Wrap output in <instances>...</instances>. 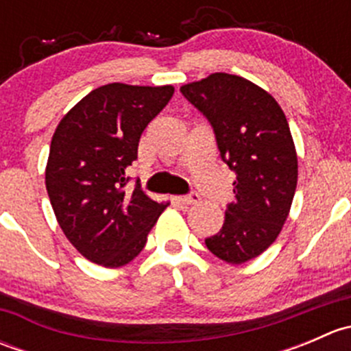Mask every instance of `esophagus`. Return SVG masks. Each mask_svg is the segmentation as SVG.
<instances>
[{
  "instance_id": "esophagus-1",
  "label": "esophagus",
  "mask_w": 351,
  "mask_h": 351,
  "mask_svg": "<svg viewBox=\"0 0 351 351\" xmlns=\"http://www.w3.org/2000/svg\"><path fill=\"white\" fill-rule=\"evenodd\" d=\"M175 200L182 205H193V204H198V202H200V195H198L197 192H192V193H189V195L176 197Z\"/></svg>"
}]
</instances>
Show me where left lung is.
<instances>
[{"instance_id": "left-lung-1", "label": "left lung", "mask_w": 351, "mask_h": 351, "mask_svg": "<svg viewBox=\"0 0 351 351\" xmlns=\"http://www.w3.org/2000/svg\"><path fill=\"white\" fill-rule=\"evenodd\" d=\"M180 91L210 122L222 161L236 173L222 229L205 244L241 265L277 239L292 205L297 154L289 122L270 93L234 74L214 73Z\"/></svg>"}]
</instances>
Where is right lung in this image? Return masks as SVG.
Segmentation results:
<instances>
[{
  "mask_svg": "<svg viewBox=\"0 0 351 351\" xmlns=\"http://www.w3.org/2000/svg\"><path fill=\"white\" fill-rule=\"evenodd\" d=\"M175 88L110 83L62 117L45 168L51 205L62 232L86 260L107 268L132 261L168 204L127 190L141 134Z\"/></svg>",
  "mask_w": 351,
  "mask_h": 351,
  "instance_id": "obj_1",
  "label": "right lung"
}]
</instances>
